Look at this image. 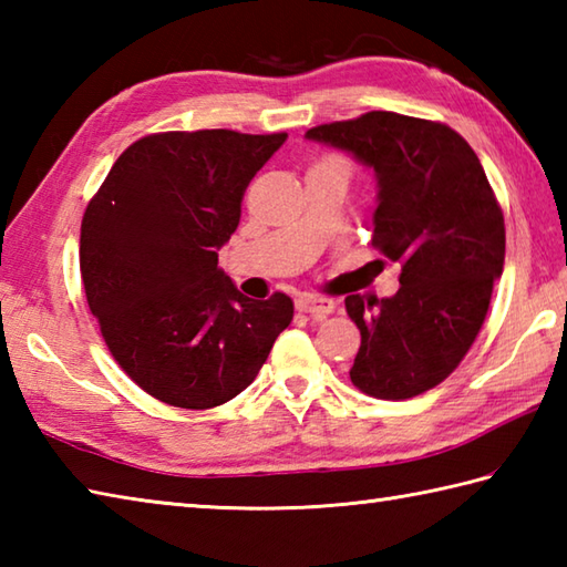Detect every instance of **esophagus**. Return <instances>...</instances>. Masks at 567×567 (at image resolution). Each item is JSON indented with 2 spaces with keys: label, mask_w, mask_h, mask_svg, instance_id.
<instances>
[{
  "label": "esophagus",
  "mask_w": 567,
  "mask_h": 567,
  "mask_svg": "<svg viewBox=\"0 0 567 567\" xmlns=\"http://www.w3.org/2000/svg\"><path fill=\"white\" fill-rule=\"evenodd\" d=\"M334 307H337L334 299H329V297L305 295V297L297 299V309H299V312H305V315H309V317H317V319H321V317H327V315L334 312Z\"/></svg>",
  "instance_id": "obj_1"
}]
</instances>
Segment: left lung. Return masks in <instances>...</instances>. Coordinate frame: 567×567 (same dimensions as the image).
I'll return each mask as SVG.
<instances>
[{"mask_svg": "<svg viewBox=\"0 0 567 567\" xmlns=\"http://www.w3.org/2000/svg\"><path fill=\"white\" fill-rule=\"evenodd\" d=\"M373 166V248L401 262L398 292L349 295L361 331L351 383L405 401L442 383L467 357L504 270V214L484 166L445 122L371 110L307 130Z\"/></svg>", "mask_w": 567, "mask_h": 567, "instance_id": "1", "label": "left lung"}]
</instances>
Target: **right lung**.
Listing matches in <instances>:
<instances>
[{"label": "right lung", "instance_id": "add662e5", "mask_svg": "<svg viewBox=\"0 0 567 567\" xmlns=\"http://www.w3.org/2000/svg\"><path fill=\"white\" fill-rule=\"evenodd\" d=\"M285 132H154L120 154L81 224V277L117 365L157 401L208 410L246 391L290 327L218 268L240 202Z\"/></svg>", "mask_w": 567, "mask_h": 567}]
</instances>
